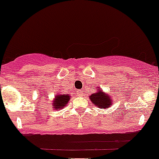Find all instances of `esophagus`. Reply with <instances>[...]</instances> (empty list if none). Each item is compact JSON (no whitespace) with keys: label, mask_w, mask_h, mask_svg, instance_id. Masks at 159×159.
<instances>
[{"label":"esophagus","mask_w":159,"mask_h":159,"mask_svg":"<svg viewBox=\"0 0 159 159\" xmlns=\"http://www.w3.org/2000/svg\"><path fill=\"white\" fill-rule=\"evenodd\" d=\"M77 93H78L79 96H82V95H83V93H82V91H81V90H77Z\"/></svg>","instance_id":"esophagus-1"}]
</instances>
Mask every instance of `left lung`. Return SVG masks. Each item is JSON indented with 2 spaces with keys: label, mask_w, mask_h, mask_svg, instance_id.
<instances>
[{
  "label": "left lung",
  "mask_w": 159,
  "mask_h": 159,
  "mask_svg": "<svg viewBox=\"0 0 159 159\" xmlns=\"http://www.w3.org/2000/svg\"><path fill=\"white\" fill-rule=\"evenodd\" d=\"M90 101L99 108H108L110 107V105H111L110 97L105 95V93L101 91V89L100 90H98L97 93H92V95L90 96Z\"/></svg>",
  "instance_id": "8db88e82"
}]
</instances>
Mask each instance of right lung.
Wrapping results in <instances>:
<instances>
[{
    "mask_svg": "<svg viewBox=\"0 0 159 159\" xmlns=\"http://www.w3.org/2000/svg\"><path fill=\"white\" fill-rule=\"evenodd\" d=\"M69 99H70V96H69V94L56 96V98H54V104H53L54 109H61L62 107H64L68 103Z\"/></svg>",
    "mask_w": 159,
    "mask_h": 159,
    "instance_id": "1",
    "label": "right lung"
}]
</instances>
